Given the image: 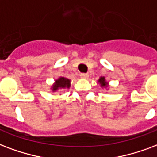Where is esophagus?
<instances>
[{"mask_svg": "<svg viewBox=\"0 0 157 157\" xmlns=\"http://www.w3.org/2000/svg\"><path fill=\"white\" fill-rule=\"evenodd\" d=\"M80 76H81V78H88V76H89V75L87 73H81L80 74Z\"/></svg>", "mask_w": 157, "mask_h": 157, "instance_id": "1", "label": "esophagus"}]
</instances>
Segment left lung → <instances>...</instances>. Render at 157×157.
Instances as JSON below:
<instances>
[{"label": "left lung", "mask_w": 157, "mask_h": 157, "mask_svg": "<svg viewBox=\"0 0 157 157\" xmlns=\"http://www.w3.org/2000/svg\"><path fill=\"white\" fill-rule=\"evenodd\" d=\"M100 81V85L102 86H107V83L105 82V77H100V79L99 80Z\"/></svg>", "instance_id": "left-lung-1"}]
</instances>
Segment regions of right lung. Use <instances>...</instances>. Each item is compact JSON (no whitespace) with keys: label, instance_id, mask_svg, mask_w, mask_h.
Here are the masks:
<instances>
[{"label":"right lung","instance_id":"add662e5","mask_svg":"<svg viewBox=\"0 0 157 157\" xmlns=\"http://www.w3.org/2000/svg\"><path fill=\"white\" fill-rule=\"evenodd\" d=\"M70 87V80L64 77H61L56 81V83L52 87V90H57L59 88H69Z\"/></svg>","mask_w":157,"mask_h":157}]
</instances>
